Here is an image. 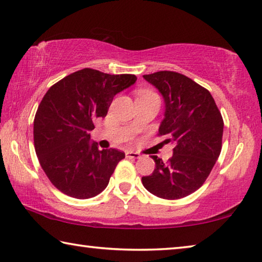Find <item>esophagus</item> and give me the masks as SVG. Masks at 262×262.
<instances>
[{
    "mask_svg": "<svg viewBox=\"0 0 262 262\" xmlns=\"http://www.w3.org/2000/svg\"><path fill=\"white\" fill-rule=\"evenodd\" d=\"M126 157H127V158L137 159V158H140L141 156H140V154H137V152H134V151H127V152H126Z\"/></svg>",
    "mask_w": 262,
    "mask_h": 262,
    "instance_id": "34e87169",
    "label": "esophagus"
}]
</instances>
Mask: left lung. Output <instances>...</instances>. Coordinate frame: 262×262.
<instances>
[{"label":"left lung","instance_id":"8db88e82","mask_svg":"<svg viewBox=\"0 0 262 262\" xmlns=\"http://www.w3.org/2000/svg\"><path fill=\"white\" fill-rule=\"evenodd\" d=\"M161 92L165 112L158 135L173 144V155L156 164L142 184L150 193L166 200H177L194 193L205 183L222 149L223 119L210 92L193 79L176 72L143 75Z\"/></svg>","mask_w":262,"mask_h":262}]
</instances>
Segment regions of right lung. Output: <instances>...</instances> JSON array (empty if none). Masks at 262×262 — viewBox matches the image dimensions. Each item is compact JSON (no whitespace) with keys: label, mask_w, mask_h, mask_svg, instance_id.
<instances>
[{"label":"right lung","mask_w":262,"mask_h":262,"mask_svg":"<svg viewBox=\"0 0 262 262\" xmlns=\"http://www.w3.org/2000/svg\"><path fill=\"white\" fill-rule=\"evenodd\" d=\"M135 75L84 68L52 85L35 113L34 149L48 179L68 196L90 199L107 187L125 158L117 149L90 142L95 121L105 118L114 96L136 82Z\"/></svg>","instance_id":"add662e5"}]
</instances>
